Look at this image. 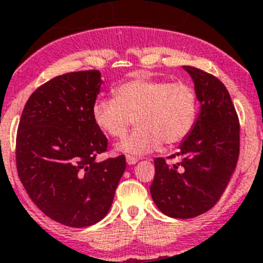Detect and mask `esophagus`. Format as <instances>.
<instances>
[{
    "label": "esophagus",
    "instance_id": "34e87169",
    "mask_svg": "<svg viewBox=\"0 0 263 263\" xmlns=\"http://www.w3.org/2000/svg\"><path fill=\"white\" fill-rule=\"evenodd\" d=\"M137 162H138V158L129 157V155H127V157H126V163L129 164V166H133V164H136Z\"/></svg>",
    "mask_w": 263,
    "mask_h": 263
}]
</instances>
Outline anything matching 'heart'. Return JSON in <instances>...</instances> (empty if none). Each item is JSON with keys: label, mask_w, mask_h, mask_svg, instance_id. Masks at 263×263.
Masks as SVG:
<instances>
[{"label": "heart", "mask_w": 263, "mask_h": 263, "mask_svg": "<svg viewBox=\"0 0 263 263\" xmlns=\"http://www.w3.org/2000/svg\"><path fill=\"white\" fill-rule=\"evenodd\" d=\"M115 99H97L92 118L104 134L121 138L136 118L138 129L117 143L116 150L129 157L153 153L162 142L180 143L191 133L197 115L194 88L184 83H171L136 78L117 85Z\"/></svg>", "instance_id": "b5f03b06"}]
</instances>
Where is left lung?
<instances>
[{
	"instance_id": "left-lung-1",
	"label": "left lung",
	"mask_w": 263,
	"mask_h": 263,
	"mask_svg": "<svg viewBox=\"0 0 263 263\" xmlns=\"http://www.w3.org/2000/svg\"><path fill=\"white\" fill-rule=\"evenodd\" d=\"M191 76L200 110L179 146V163L154 160L150 192L158 210L174 218H192L216 205L231 182L240 154V124L229 92L215 76L183 66Z\"/></svg>"
}]
</instances>
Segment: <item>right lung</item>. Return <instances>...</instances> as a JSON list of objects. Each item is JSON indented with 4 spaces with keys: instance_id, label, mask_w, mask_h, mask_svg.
Returning <instances> with one entry per match:
<instances>
[{
    "instance_id": "1",
    "label": "right lung",
    "mask_w": 263,
    "mask_h": 263,
    "mask_svg": "<svg viewBox=\"0 0 263 263\" xmlns=\"http://www.w3.org/2000/svg\"><path fill=\"white\" fill-rule=\"evenodd\" d=\"M101 72H69L41 85L27 100L17 133L18 176L32 203L55 221L84 228L110 210L125 155L97 162L108 139L92 105Z\"/></svg>"
}]
</instances>
